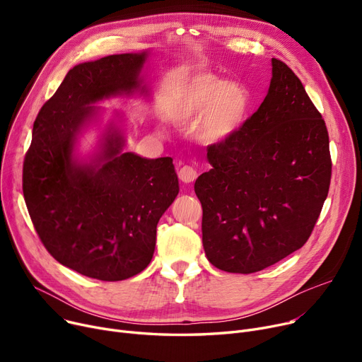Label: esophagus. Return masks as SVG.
Here are the masks:
<instances>
[{
	"label": "esophagus",
	"mask_w": 362,
	"mask_h": 362,
	"mask_svg": "<svg viewBox=\"0 0 362 362\" xmlns=\"http://www.w3.org/2000/svg\"><path fill=\"white\" fill-rule=\"evenodd\" d=\"M198 177V171L192 165H183L179 170V179L183 183H194Z\"/></svg>",
	"instance_id": "34e87169"
}]
</instances>
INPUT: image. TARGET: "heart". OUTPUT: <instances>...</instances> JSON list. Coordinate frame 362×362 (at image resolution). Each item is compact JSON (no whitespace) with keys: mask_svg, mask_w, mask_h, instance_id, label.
Returning a JSON list of instances; mask_svg holds the SVG:
<instances>
[{"mask_svg":"<svg viewBox=\"0 0 362 362\" xmlns=\"http://www.w3.org/2000/svg\"><path fill=\"white\" fill-rule=\"evenodd\" d=\"M250 92L238 83H226L208 71L195 73L179 85L167 110V119L186 124L202 116L197 135L206 145L232 141L250 117Z\"/></svg>","mask_w":362,"mask_h":362,"instance_id":"obj_1","label":"heart"}]
</instances>
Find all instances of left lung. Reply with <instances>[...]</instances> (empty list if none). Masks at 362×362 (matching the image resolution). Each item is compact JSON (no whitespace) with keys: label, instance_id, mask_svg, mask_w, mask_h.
<instances>
[{"label":"left lung","instance_id":"obj_1","mask_svg":"<svg viewBox=\"0 0 362 362\" xmlns=\"http://www.w3.org/2000/svg\"><path fill=\"white\" fill-rule=\"evenodd\" d=\"M272 64L267 97L232 141L206 148L213 168L195 182L205 255L227 273H257L302 248L329 194L326 123L291 67Z\"/></svg>","mask_w":362,"mask_h":362}]
</instances>
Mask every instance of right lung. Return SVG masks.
<instances>
[{
    "mask_svg": "<svg viewBox=\"0 0 362 362\" xmlns=\"http://www.w3.org/2000/svg\"><path fill=\"white\" fill-rule=\"evenodd\" d=\"M146 54L107 55L73 67L42 105L23 161V195L45 250L86 277L119 281L151 262L157 224L179 194L170 157L146 160L123 152L110 133L92 164L71 160L76 132L90 104L139 86Z\"/></svg>",
    "mask_w": 362,
    "mask_h": 362,
    "instance_id": "right-lung-1",
    "label": "right lung"
}]
</instances>
